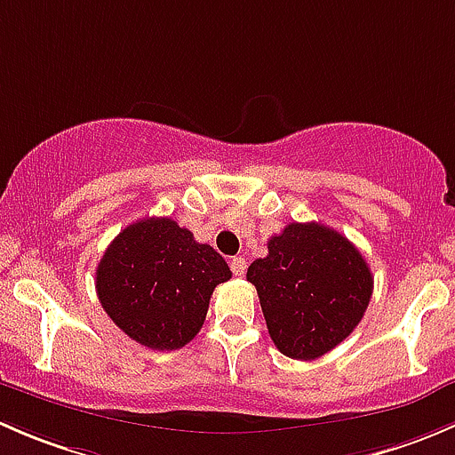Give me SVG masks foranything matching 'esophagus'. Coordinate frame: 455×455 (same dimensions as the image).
<instances>
[{"instance_id": "obj_1", "label": "esophagus", "mask_w": 455, "mask_h": 455, "mask_svg": "<svg viewBox=\"0 0 455 455\" xmlns=\"http://www.w3.org/2000/svg\"><path fill=\"white\" fill-rule=\"evenodd\" d=\"M228 264H231V270H233V275H235V277H244V273H246V259H244V257H233Z\"/></svg>"}]
</instances>
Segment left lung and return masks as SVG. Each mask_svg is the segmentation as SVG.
Instances as JSON below:
<instances>
[{"label": "left lung", "mask_w": 455, "mask_h": 455, "mask_svg": "<svg viewBox=\"0 0 455 455\" xmlns=\"http://www.w3.org/2000/svg\"><path fill=\"white\" fill-rule=\"evenodd\" d=\"M270 339L282 355L313 361L363 319L374 277L355 244L319 222H292L249 266Z\"/></svg>", "instance_id": "1"}]
</instances>
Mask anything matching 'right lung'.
Segmentation results:
<instances>
[{"label": "right lung", "mask_w": 455, "mask_h": 455, "mask_svg": "<svg viewBox=\"0 0 455 455\" xmlns=\"http://www.w3.org/2000/svg\"><path fill=\"white\" fill-rule=\"evenodd\" d=\"M231 268L213 246L172 218L123 228L96 268V295L109 319L151 350L187 346L204 323L209 299Z\"/></svg>", "instance_id": "add662e5"}]
</instances>
